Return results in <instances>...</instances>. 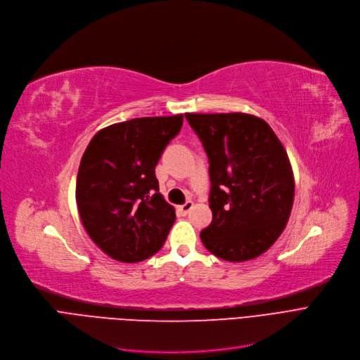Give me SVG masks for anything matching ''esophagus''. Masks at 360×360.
<instances>
[{
  "instance_id": "1",
  "label": "esophagus",
  "mask_w": 360,
  "mask_h": 360,
  "mask_svg": "<svg viewBox=\"0 0 360 360\" xmlns=\"http://www.w3.org/2000/svg\"><path fill=\"white\" fill-rule=\"evenodd\" d=\"M193 202L192 200H187L184 205H181V207H180V211H181V214L183 215H186V214H189L191 211H192V208H193Z\"/></svg>"
}]
</instances>
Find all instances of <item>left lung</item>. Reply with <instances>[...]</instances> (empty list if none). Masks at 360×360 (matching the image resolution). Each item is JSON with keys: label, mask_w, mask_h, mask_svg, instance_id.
<instances>
[{"label": "left lung", "mask_w": 360, "mask_h": 360, "mask_svg": "<svg viewBox=\"0 0 360 360\" xmlns=\"http://www.w3.org/2000/svg\"><path fill=\"white\" fill-rule=\"evenodd\" d=\"M210 160L212 222L200 231L211 253L245 262L284 231L295 200L287 152L265 120L246 112L186 114Z\"/></svg>", "instance_id": "8db88e82"}]
</instances>
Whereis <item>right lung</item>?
I'll use <instances>...</instances> for the list:
<instances>
[{"label": "right lung", "mask_w": 360, "mask_h": 360, "mask_svg": "<svg viewBox=\"0 0 360 360\" xmlns=\"http://www.w3.org/2000/svg\"><path fill=\"white\" fill-rule=\"evenodd\" d=\"M181 124L183 114L133 118L101 129L84 150L77 210L84 230L110 258L141 262L162 248L176 211L160 193L155 167Z\"/></svg>", "instance_id": "1"}]
</instances>
